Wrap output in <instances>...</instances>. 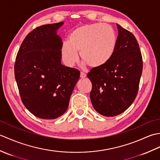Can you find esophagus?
<instances>
[{"label":"esophagus","instance_id":"34e87169","mask_svg":"<svg viewBox=\"0 0 160 160\" xmlns=\"http://www.w3.org/2000/svg\"><path fill=\"white\" fill-rule=\"evenodd\" d=\"M86 76H87V75L84 73V72H82V71H81V72H80V78H84Z\"/></svg>","mask_w":160,"mask_h":160}]
</instances>
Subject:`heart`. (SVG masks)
I'll return each mask as SVG.
<instances>
[{"instance_id":"1","label":"heart","mask_w":160,"mask_h":160,"mask_svg":"<svg viewBox=\"0 0 160 160\" xmlns=\"http://www.w3.org/2000/svg\"><path fill=\"white\" fill-rule=\"evenodd\" d=\"M117 46V36L113 28L104 23L87 24L77 27L62 42L60 53L63 62L72 67L78 60V52L84 64L99 68L113 56Z\"/></svg>"}]
</instances>
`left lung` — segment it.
<instances>
[{"label": "left lung", "mask_w": 160, "mask_h": 160, "mask_svg": "<svg viewBox=\"0 0 160 160\" xmlns=\"http://www.w3.org/2000/svg\"><path fill=\"white\" fill-rule=\"evenodd\" d=\"M117 28V46L111 60L87 74L92 83L91 103L98 113L107 117L123 113L133 102L143 67L135 37L118 24Z\"/></svg>", "instance_id": "obj_1"}]
</instances>
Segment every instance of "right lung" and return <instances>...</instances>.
<instances>
[{"label": "right lung", "instance_id": "add662e5", "mask_svg": "<svg viewBox=\"0 0 160 160\" xmlns=\"http://www.w3.org/2000/svg\"><path fill=\"white\" fill-rule=\"evenodd\" d=\"M63 22L38 27L24 39L14 74L23 104L35 116L56 119L65 113L80 71L61 63Z\"/></svg>", "mask_w": 160, "mask_h": 160}]
</instances>
